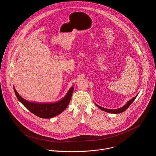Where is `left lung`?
I'll use <instances>...</instances> for the list:
<instances>
[{"label": "left lung", "instance_id": "8db88e82", "mask_svg": "<svg viewBox=\"0 0 156 156\" xmlns=\"http://www.w3.org/2000/svg\"><path fill=\"white\" fill-rule=\"evenodd\" d=\"M137 95L135 96L134 98H133L132 99H131L130 101H129L126 105H124L123 107L120 108H119V109H106V108H102L98 105H97V106L101 110L104 111H106V112H110V113H113V114H118V113H121L123 111H125L126 109H127V108L130 106V105L133 102V101L135 100V98H136Z\"/></svg>", "mask_w": 156, "mask_h": 156}]
</instances>
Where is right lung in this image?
Returning a JSON list of instances; mask_svg holds the SVG:
<instances>
[{"label": "right lung", "instance_id": "add662e5", "mask_svg": "<svg viewBox=\"0 0 156 156\" xmlns=\"http://www.w3.org/2000/svg\"><path fill=\"white\" fill-rule=\"evenodd\" d=\"M73 90L74 87H72L63 99L55 103H36L29 102L23 99L15 88L14 91L18 100L33 114L41 118L50 119L58 115L65 110L70 102Z\"/></svg>", "mask_w": 156, "mask_h": 156}]
</instances>
